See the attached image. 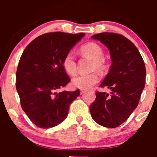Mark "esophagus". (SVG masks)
Wrapping results in <instances>:
<instances>
[{
  "instance_id": "esophagus-1",
  "label": "esophagus",
  "mask_w": 157,
  "mask_h": 157,
  "mask_svg": "<svg viewBox=\"0 0 157 157\" xmlns=\"http://www.w3.org/2000/svg\"><path fill=\"white\" fill-rule=\"evenodd\" d=\"M85 93H86V91H84V90H80V94H83Z\"/></svg>"
}]
</instances>
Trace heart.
I'll use <instances>...</instances> for the list:
<instances>
[{
	"instance_id": "obj_1",
	"label": "heart",
	"mask_w": 157,
	"mask_h": 157,
	"mask_svg": "<svg viewBox=\"0 0 157 157\" xmlns=\"http://www.w3.org/2000/svg\"><path fill=\"white\" fill-rule=\"evenodd\" d=\"M81 52L94 60L93 69H102L104 67L103 51L96 43H88L80 48ZM63 66L65 71L73 75L77 71L76 59L72 52H68L63 59ZM99 75L97 72L89 74H79L72 79V85L80 89H87L98 82Z\"/></svg>"
}]
</instances>
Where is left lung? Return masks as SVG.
<instances>
[{
    "instance_id": "1",
    "label": "left lung",
    "mask_w": 157,
    "mask_h": 157,
    "mask_svg": "<svg viewBox=\"0 0 157 157\" xmlns=\"http://www.w3.org/2000/svg\"><path fill=\"white\" fill-rule=\"evenodd\" d=\"M91 37L109 48L112 63L100 84L111 90V95L97 91L90 112L99 125L113 128L125 122L137 107L145 84V63L137 48L123 35L102 32Z\"/></svg>"
}]
</instances>
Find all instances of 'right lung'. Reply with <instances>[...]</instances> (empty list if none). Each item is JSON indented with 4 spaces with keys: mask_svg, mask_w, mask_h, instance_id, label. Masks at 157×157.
Here are the masks:
<instances>
[{
    "mask_svg": "<svg viewBox=\"0 0 157 157\" xmlns=\"http://www.w3.org/2000/svg\"><path fill=\"white\" fill-rule=\"evenodd\" d=\"M85 35L56 32L44 34L23 51L16 72V89L21 107L30 120L49 128L67 117L70 104L80 90L57 93L70 82L63 59Z\"/></svg>",
    "mask_w": 157,
    "mask_h": 157,
    "instance_id": "obj_1",
    "label": "right lung"
}]
</instances>
